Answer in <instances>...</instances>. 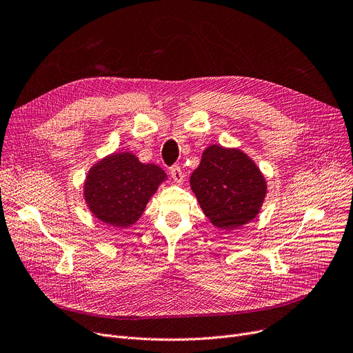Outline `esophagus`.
Here are the masks:
<instances>
[{
  "label": "esophagus",
  "mask_w": 353,
  "mask_h": 353,
  "mask_svg": "<svg viewBox=\"0 0 353 353\" xmlns=\"http://www.w3.org/2000/svg\"><path fill=\"white\" fill-rule=\"evenodd\" d=\"M170 174H172L174 183H181V181H183V177H184V176H183V172H181V169H180L179 165H173V167H172Z\"/></svg>",
  "instance_id": "obj_1"
}]
</instances>
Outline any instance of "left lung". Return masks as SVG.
Here are the masks:
<instances>
[{
    "instance_id": "obj_1",
    "label": "left lung",
    "mask_w": 353,
    "mask_h": 353,
    "mask_svg": "<svg viewBox=\"0 0 353 353\" xmlns=\"http://www.w3.org/2000/svg\"><path fill=\"white\" fill-rule=\"evenodd\" d=\"M190 186L199 205L219 229H236L256 217L266 196V180L257 165L237 148L213 144L192 173Z\"/></svg>"
}]
</instances>
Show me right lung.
<instances>
[{"mask_svg": "<svg viewBox=\"0 0 353 353\" xmlns=\"http://www.w3.org/2000/svg\"><path fill=\"white\" fill-rule=\"evenodd\" d=\"M164 179L159 165L143 164L133 153H114L91 167L84 199L103 223L127 228L139 220Z\"/></svg>", "mask_w": 353, "mask_h": 353, "instance_id": "1", "label": "right lung"}]
</instances>
